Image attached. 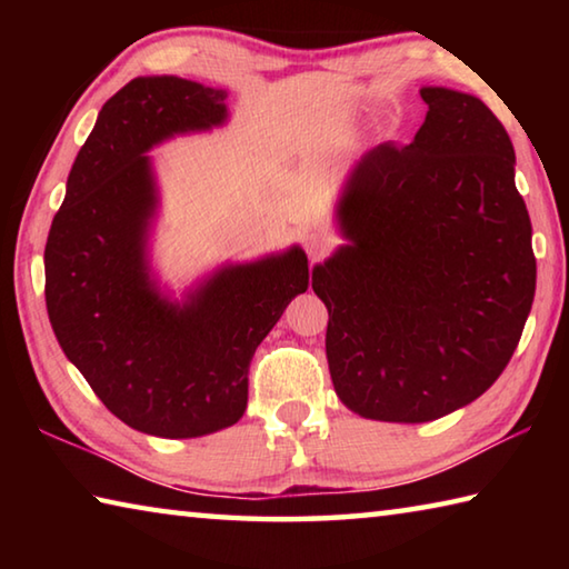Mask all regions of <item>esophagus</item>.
I'll return each instance as SVG.
<instances>
[{
  "instance_id": "34e87169",
  "label": "esophagus",
  "mask_w": 569,
  "mask_h": 569,
  "mask_svg": "<svg viewBox=\"0 0 569 569\" xmlns=\"http://www.w3.org/2000/svg\"><path fill=\"white\" fill-rule=\"evenodd\" d=\"M303 246H306V250H308V256L311 258H319V256H323V250L329 248V240H326L321 233H306L303 236Z\"/></svg>"
}]
</instances>
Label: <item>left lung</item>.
Masks as SVG:
<instances>
[{
    "label": "left lung",
    "instance_id": "left-lung-1",
    "mask_svg": "<svg viewBox=\"0 0 569 569\" xmlns=\"http://www.w3.org/2000/svg\"><path fill=\"white\" fill-rule=\"evenodd\" d=\"M409 146L356 160L336 200L343 243L313 266L336 397L363 419L423 423L505 371L535 301L532 223L515 148L475 94L421 88Z\"/></svg>",
    "mask_w": 569,
    "mask_h": 569
}]
</instances>
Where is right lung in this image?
Instances as JSON below:
<instances>
[{"instance_id": "right-lung-1", "label": "right lung", "mask_w": 569, "mask_h": 569, "mask_svg": "<svg viewBox=\"0 0 569 569\" xmlns=\"http://www.w3.org/2000/svg\"><path fill=\"white\" fill-rule=\"evenodd\" d=\"M226 100L228 90L176 74L124 84L77 152L44 246L47 313L64 356L114 417L162 439L243 417L250 359L308 288L301 246L218 266L180 296L152 268L160 188L148 152L223 128Z\"/></svg>"}]
</instances>
